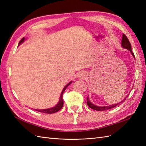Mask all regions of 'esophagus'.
Returning a JSON list of instances; mask_svg holds the SVG:
<instances>
[{
    "label": "esophagus",
    "mask_w": 146,
    "mask_h": 146,
    "mask_svg": "<svg viewBox=\"0 0 146 146\" xmlns=\"http://www.w3.org/2000/svg\"><path fill=\"white\" fill-rule=\"evenodd\" d=\"M78 76L80 78H84L85 77V73L84 72H80L78 74Z\"/></svg>",
    "instance_id": "obj_1"
}]
</instances>
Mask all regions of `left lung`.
Returning <instances> with one entry per match:
<instances>
[{
  "label": "left lung",
  "mask_w": 146,
  "mask_h": 146,
  "mask_svg": "<svg viewBox=\"0 0 146 146\" xmlns=\"http://www.w3.org/2000/svg\"><path fill=\"white\" fill-rule=\"evenodd\" d=\"M121 44H122V46H123V48H126L128 50H129L130 52H131V53H132V55H133V56L135 58L134 53L132 52L131 43H130L129 41V39L127 38V37L126 36V35H125V34L123 35V38H122V43H121ZM126 98H125V99L123 101H121V102L119 103L111 105V106H103V107L102 106H96V105H94L93 104H92V103L90 102V101L89 100L88 98H87L86 100H87V104H88V106L90 108H91V109H93L94 110H96V111H104V110H110V109H111V108H114V107L117 106V105H119V104L123 103L124 101L126 100Z\"/></svg>",
  "instance_id": "left-lung-1"
}]
</instances>
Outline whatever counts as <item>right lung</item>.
<instances>
[{
    "label": "right lung",
    "mask_w": 146,
    "mask_h": 146,
    "mask_svg": "<svg viewBox=\"0 0 146 146\" xmlns=\"http://www.w3.org/2000/svg\"><path fill=\"white\" fill-rule=\"evenodd\" d=\"M25 38H22L21 39V40L19 42V45H20V43H22L23 41H24ZM72 83V81H71L68 84H67V85L64 88L62 93H61V96H60V101L58 103L56 104V106H55V107H53L52 108H50V109H46V110H35V111H38L40 112V113H47V114H52V113H56L58 111H60L61 109H62L63 106V93L64 91H65L66 87L70 85V84Z\"/></svg>",
    "instance_id": "1"
}]
</instances>
